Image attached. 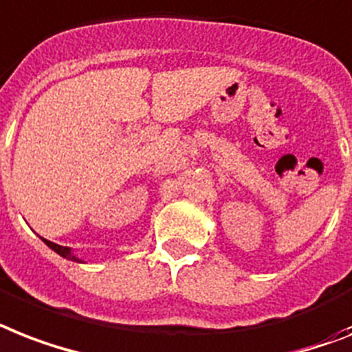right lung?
<instances>
[{"label":"right lung","mask_w":352,"mask_h":352,"mask_svg":"<svg viewBox=\"0 0 352 352\" xmlns=\"http://www.w3.org/2000/svg\"><path fill=\"white\" fill-rule=\"evenodd\" d=\"M43 242L50 248V250H54L57 253V255H61L63 258H68V260H77L79 262V258H76V256L72 255V251H70V248H65V245H59V244H54V242L47 241V239H43Z\"/></svg>","instance_id":"obj_1"}]
</instances>
